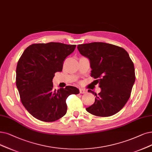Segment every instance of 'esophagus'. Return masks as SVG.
Here are the masks:
<instances>
[{
  "label": "esophagus",
  "mask_w": 152,
  "mask_h": 152,
  "mask_svg": "<svg viewBox=\"0 0 152 152\" xmlns=\"http://www.w3.org/2000/svg\"><path fill=\"white\" fill-rule=\"evenodd\" d=\"M80 94H86L87 93V90L83 89V88H80Z\"/></svg>",
  "instance_id": "obj_1"
}]
</instances>
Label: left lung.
<instances>
[{"label":"left lung","mask_w":152,"mask_h":152,"mask_svg":"<svg viewBox=\"0 0 152 152\" xmlns=\"http://www.w3.org/2000/svg\"><path fill=\"white\" fill-rule=\"evenodd\" d=\"M80 53L90 61L91 75L99 83L100 92L93 105L86 108L99 117H109L117 113L129 99L135 80L134 65L123 48L104 42L78 45Z\"/></svg>","instance_id":"1"}]
</instances>
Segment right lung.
Wrapping results in <instances>:
<instances>
[{
  "instance_id": "1",
  "label": "right lung",
  "mask_w": 152,
  "mask_h": 152,
  "mask_svg": "<svg viewBox=\"0 0 152 152\" xmlns=\"http://www.w3.org/2000/svg\"><path fill=\"white\" fill-rule=\"evenodd\" d=\"M75 47L58 42L35 44L28 46L19 60L16 86L23 105L35 118L50 122L62 118L67 110V97L80 93L73 86L56 90L52 82Z\"/></svg>"
}]
</instances>
